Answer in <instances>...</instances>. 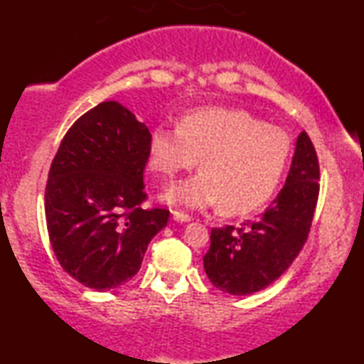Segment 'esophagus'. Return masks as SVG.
Masks as SVG:
<instances>
[{
  "label": "esophagus",
  "mask_w": 364,
  "mask_h": 364,
  "mask_svg": "<svg viewBox=\"0 0 364 364\" xmlns=\"http://www.w3.org/2000/svg\"><path fill=\"white\" fill-rule=\"evenodd\" d=\"M172 218L176 222H181V223H186V222H191L192 217L188 215V213H183V212H178V210H173L172 212Z\"/></svg>",
  "instance_id": "esophagus-1"
}]
</instances>
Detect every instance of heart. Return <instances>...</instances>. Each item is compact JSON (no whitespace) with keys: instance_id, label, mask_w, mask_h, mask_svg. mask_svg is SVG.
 <instances>
[{"instance_id":"obj_1","label":"heart","mask_w":364,"mask_h":364,"mask_svg":"<svg viewBox=\"0 0 364 364\" xmlns=\"http://www.w3.org/2000/svg\"><path fill=\"white\" fill-rule=\"evenodd\" d=\"M290 151L285 131L245 111L200 109L188 114L181 127L159 124L152 129L149 166L176 178L202 159V172L168 188L164 200L191 208L222 203L227 215H243L272 197Z\"/></svg>"}]
</instances>
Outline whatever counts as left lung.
<instances>
[{"label":"left lung","instance_id":"left-lung-1","mask_svg":"<svg viewBox=\"0 0 364 364\" xmlns=\"http://www.w3.org/2000/svg\"><path fill=\"white\" fill-rule=\"evenodd\" d=\"M316 151L303 131L296 139L287 182L257 220L212 228L203 268L213 287L230 295H252L288 270L305 245L320 193Z\"/></svg>","mask_w":364,"mask_h":364}]
</instances>
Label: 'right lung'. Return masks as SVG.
<instances>
[{"instance_id": "obj_1", "label": "right lung", "mask_w": 364, "mask_h": 364, "mask_svg": "<svg viewBox=\"0 0 364 364\" xmlns=\"http://www.w3.org/2000/svg\"><path fill=\"white\" fill-rule=\"evenodd\" d=\"M144 122L116 101L73 124L49 168L44 207L51 247L64 272L84 287L112 290L141 268L166 208H144L149 161Z\"/></svg>"}]
</instances>
